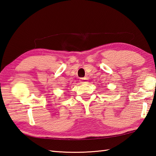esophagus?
I'll use <instances>...</instances> for the list:
<instances>
[{
  "instance_id": "34e87169",
  "label": "esophagus",
  "mask_w": 156,
  "mask_h": 156,
  "mask_svg": "<svg viewBox=\"0 0 156 156\" xmlns=\"http://www.w3.org/2000/svg\"><path fill=\"white\" fill-rule=\"evenodd\" d=\"M87 80H88V78H86V77H84V78H81L80 80V83H82V84H85V83H88Z\"/></svg>"
}]
</instances>
